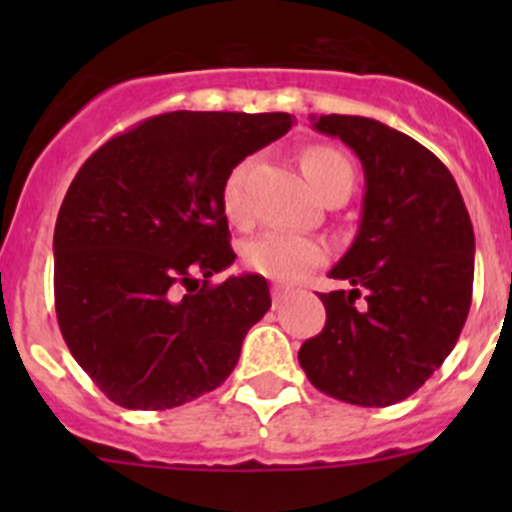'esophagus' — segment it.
Wrapping results in <instances>:
<instances>
[{
    "label": "esophagus",
    "instance_id": "1",
    "mask_svg": "<svg viewBox=\"0 0 512 512\" xmlns=\"http://www.w3.org/2000/svg\"><path fill=\"white\" fill-rule=\"evenodd\" d=\"M287 297H289V294L285 292V289H275V292H272V307L280 309L282 304L287 302Z\"/></svg>",
    "mask_w": 512,
    "mask_h": 512
}]
</instances>
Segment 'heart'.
<instances>
[{
	"mask_svg": "<svg viewBox=\"0 0 512 512\" xmlns=\"http://www.w3.org/2000/svg\"><path fill=\"white\" fill-rule=\"evenodd\" d=\"M299 165H302L304 178L319 198L334 188L352 190V165L334 148H304L299 153ZM247 168H250V160L237 163L223 183V208L232 223H245L247 220V205L242 198V180H245ZM324 260H327V250H324L322 242L287 235V232H262L242 247V262H245L247 270L257 272L272 282H280V285H294L309 270L322 265Z\"/></svg>",
	"mask_w": 512,
	"mask_h": 512,
	"instance_id": "b5f03b06",
	"label": "heart"
}]
</instances>
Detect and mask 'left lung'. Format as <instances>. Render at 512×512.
Returning <instances> with one entry per match:
<instances>
[{"mask_svg": "<svg viewBox=\"0 0 512 512\" xmlns=\"http://www.w3.org/2000/svg\"><path fill=\"white\" fill-rule=\"evenodd\" d=\"M364 168L356 237L319 294L327 324L299 349L307 379L339 401L391 406L456 347L473 292L476 237L451 170L428 148L364 116H312ZM362 302L359 303L358 299Z\"/></svg>", "mask_w": 512, "mask_h": 512, "instance_id": "1", "label": "left lung"}]
</instances>
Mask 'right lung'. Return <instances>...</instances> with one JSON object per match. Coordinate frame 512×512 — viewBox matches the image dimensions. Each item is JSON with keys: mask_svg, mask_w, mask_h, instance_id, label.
I'll return each mask as SVG.
<instances>
[{"mask_svg": "<svg viewBox=\"0 0 512 512\" xmlns=\"http://www.w3.org/2000/svg\"><path fill=\"white\" fill-rule=\"evenodd\" d=\"M289 113L173 111L111 138L81 165L54 230L56 319L113 404L165 411L218 389L270 309L235 262L223 183L292 128Z\"/></svg>", "mask_w": 512, "mask_h": 512, "instance_id": "add662e5", "label": "right lung"}]
</instances>
